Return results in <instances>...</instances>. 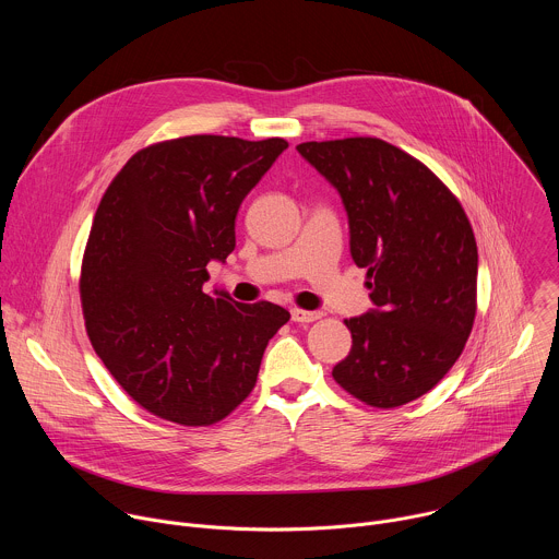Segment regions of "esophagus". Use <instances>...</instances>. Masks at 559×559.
<instances>
[{"mask_svg":"<svg viewBox=\"0 0 559 559\" xmlns=\"http://www.w3.org/2000/svg\"><path fill=\"white\" fill-rule=\"evenodd\" d=\"M321 316H323L321 311H307V309H298V307L292 309V321L294 323H313Z\"/></svg>","mask_w":559,"mask_h":559,"instance_id":"34e87169","label":"esophagus"}]
</instances>
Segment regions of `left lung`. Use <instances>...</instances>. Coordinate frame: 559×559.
<instances>
[{"label": "left lung", "instance_id": "obj_1", "mask_svg": "<svg viewBox=\"0 0 559 559\" xmlns=\"http://www.w3.org/2000/svg\"><path fill=\"white\" fill-rule=\"evenodd\" d=\"M341 194L349 250L373 309L349 318L352 352L332 376L360 403L393 409L433 389L475 318L477 246L455 194L405 150L376 136L296 145Z\"/></svg>", "mask_w": 559, "mask_h": 559}]
</instances>
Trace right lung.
I'll return each instance as SVG.
<instances>
[{
    "instance_id": "obj_1",
    "label": "right lung",
    "mask_w": 559,
    "mask_h": 559,
    "mask_svg": "<svg viewBox=\"0 0 559 559\" xmlns=\"http://www.w3.org/2000/svg\"><path fill=\"white\" fill-rule=\"evenodd\" d=\"M287 147L192 134L147 145L108 186L86 243L82 307L106 369L145 412L207 427L257 384L281 305L205 294L207 263L225 261L243 199Z\"/></svg>"
}]
</instances>
